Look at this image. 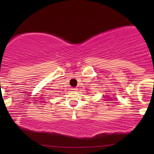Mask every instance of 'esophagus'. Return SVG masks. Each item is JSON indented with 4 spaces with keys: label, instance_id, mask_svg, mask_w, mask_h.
Segmentation results:
<instances>
[{
    "label": "esophagus",
    "instance_id": "1",
    "mask_svg": "<svg viewBox=\"0 0 154 154\" xmlns=\"http://www.w3.org/2000/svg\"><path fill=\"white\" fill-rule=\"evenodd\" d=\"M72 91H74V92H76V91H77V88H72Z\"/></svg>",
    "mask_w": 154,
    "mask_h": 154
}]
</instances>
